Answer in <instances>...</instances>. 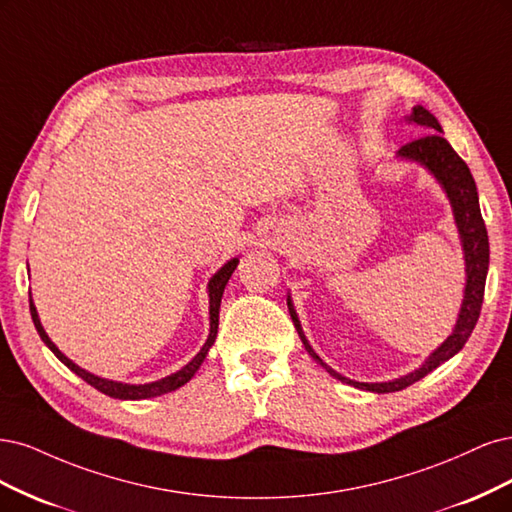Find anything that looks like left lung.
Wrapping results in <instances>:
<instances>
[{
	"label": "left lung",
	"instance_id": "8db88e82",
	"mask_svg": "<svg viewBox=\"0 0 512 512\" xmlns=\"http://www.w3.org/2000/svg\"><path fill=\"white\" fill-rule=\"evenodd\" d=\"M410 123L423 125L430 131H436V134H427L419 140H412L404 144L398 157L417 161L421 166H425L434 174V178L442 185L444 193H447L449 202L453 206L455 214V223H457V232L461 238V246H464V257H466V289H464V302H461L459 308V317L455 323L453 334L444 340L438 349L425 359V364L410 372L406 376L395 378V381L389 383H357L338 374L336 370L329 368L325 361L312 351V346L308 344L298 315H295L291 298L287 295V306H289V315L293 319L295 329L306 346L308 355L321 364L329 374L342 383H349L357 389H366L372 393H393V391H402L408 385L421 381L423 376L436 370L444 361L451 359L455 353L464 349V344L468 342L472 329L478 321V315H481V306H483V295H485V280H487V270H489V238H487V227L481 217V206H478V193H476V183L470 174V168L466 166V161L461 159L453 146L442 138V127L438 119L430 110H425L423 106L412 108V114L408 117Z\"/></svg>",
	"mask_w": 512,
	"mask_h": 512
}]
</instances>
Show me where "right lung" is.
Instances as JSON below:
<instances>
[{"label": "right lung", "instance_id": "obj_1", "mask_svg": "<svg viewBox=\"0 0 512 512\" xmlns=\"http://www.w3.org/2000/svg\"><path fill=\"white\" fill-rule=\"evenodd\" d=\"M236 266H238V259L234 257L232 261H227L225 266L210 278V283H208V298H210V334H208V340L204 342V346L200 349V353H197L185 368H180L178 372H174V374H170V376H166V378H161V381H155V383L127 385V383L108 381V378H100V376H95V374H91V372H87V370L78 368L72 359H68V357H65V355L57 349L55 342H53L51 338H48V334L44 332V327H42L40 317H38V310H36V306H34V300H31V293H29L31 319H34V325H36V329H38V334H40L42 342L57 355V359L61 361V364L68 366L74 374H78V376L82 378V381L89 383V385L95 387L97 391H102V393L110 395V398H117V400H146V398H157V395L170 393V391H174V389H178V387H183L185 383H189L191 378H193V374H195L197 370H200V366L204 364V359H206V355H208V351H210V346L214 344V338H217V329H219V308H221L223 291H225V285H227L229 276L234 274Z\"/></svg>", "mask_w": 512, "mask_h": 512}]
</instances>
